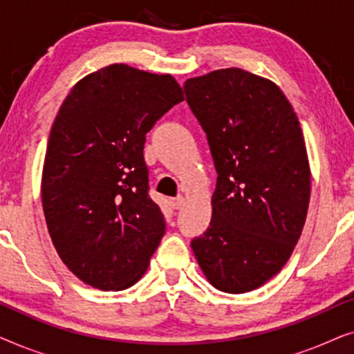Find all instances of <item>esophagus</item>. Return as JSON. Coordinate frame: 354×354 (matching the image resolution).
I'll return each instance as SVG.
<instances>
[{
    "instance_id": "esophagus-1",
    "label": "esophagus",
    "mask_w": 354,
    "mask_h": 354,
    "mask_svg": "<svg viewBox=\"0 0 354 354\" xmlns=\"http://www.w3.org/2000/svg\"><path fill=\"white\" fill-rule=\"evenodd\" d=\"M183 205H185V198L183 196H177V198H174V200H171V206L174 207V209H180Z\"/></svg>"
}]
</instances>
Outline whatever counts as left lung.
<instances>
[{
  "instance_id": "8db88e82",
  "label": "left lung",
  "mask_w": 354,
  "mask_h": 354,
  "mask_svg": "<svg viewBox=\"0 0 354 354\" xmlns=\"http://www.w3.org/2000/svg\"><path fill=\"white\" fill-rule=\"evenodd\" d=\"M183 88L217 171L209 229L192 250L212 287L251 292L282 270L306 222L303 130L272 80L239 67L193 77Z\"/></svg>"
}]
</instances>
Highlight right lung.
<instances>
[{"mask_svg": "<svg viewBox=\"0 0 354 354\" xmlns=\"http://www.w3.org/2000/svg\"><path fill=\"white\" fill-rule=\"evenodd\" d=\"M180 101L172 75L111 64L77 82L61 104L41 205L62 263L90 287H132L161 243L166 222L148 196L145 135Z\"/></svg>", "mask_w": 354, "mask_h": 354, "instance_id": "right-lung-1", "label": "right lung"}]
</instances>
